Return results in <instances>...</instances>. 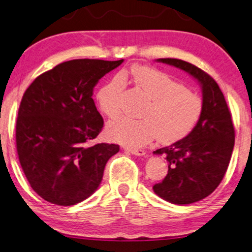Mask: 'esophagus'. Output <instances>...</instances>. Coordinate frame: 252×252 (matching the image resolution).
I'll use <instances>...</instances> for the list:
<instances>
[{
    "label": "esophagus",
    "mask_w": 252,
    "mask_h": 252,
    "mask_svg": "<svg viewBox=\"0 0 252 252\" xmlns=\"http://www.w3.org/2000/svg\"><path fill=\"white\" fill-rule=\"evenodd\" d=\"M129 151L130 154L135 155V156H144V155H146V151L142 149H139V148H137V149H129Z\"/></svg>",
    "instance_id": "obj_1"
}]
</instances>
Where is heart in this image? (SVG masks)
<instances>
[{
	"instance_id": "heart-1",
	"label": "heart",
	"mask_w": 252,
	"mask_h": 252,
	"mask_svg": "<svg viewBox=\"0 0 252 252\" xmlns=\"http://www.w3.org/2000/svg\"><path fill=\"white\" fill-rule=\"evenodd\" d=\"M129 75L150 102L142 112L144 118L123 117L110 124L108 133L111 139L136 148L157 136L161 143H174L192 132L203 112V101L196 93L170 74L148 65H133ZM124 78L125 75L113 78L96 95L99 109L109 118H116L122 112Z\"/></svg>"
}]
</instances>
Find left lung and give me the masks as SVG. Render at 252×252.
<instances>
[{"label": "left lung", "instance_id": "left-lung-1", "mask_svg": "<svg viewBox=\"0 0 252 252\" xmlns=\"http://www.w3.org/2000/svg\"><path fill=\"white\" fill-rule=\"evenodd\" d=\"M157 61L188 72L202 87L203 112L192 132L171 146L154 151L165 155L168 163L167 175L154 186V191L173 204H190L211 194L226 173L235 142L232 115L211 75L177 58Z\"/></svg>", "mask_w": 252, "mask_h": 252}]
</instances>
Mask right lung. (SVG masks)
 I'll list each match as a JSON object with an SVG mask.
<instances>
[{
    "mask_svg": "<svg viewBox=\"0 0 252 252\" xmlns=\"http://www.w3.org/2000/svg\"><path fill=\"white\" fill-rule=\"evenodd\" d=\"M124 60H73L40 74L24 93L16 123L19 163L44 201L70 206L101 184L118 144L89 146L103 128L93 94L99 79Z\"/></svg>",
    "mask_w": 252,
    "mask_h": 252,
    "instance_id": "obj_1",
    "label": "right lung"
}]
</instances>
